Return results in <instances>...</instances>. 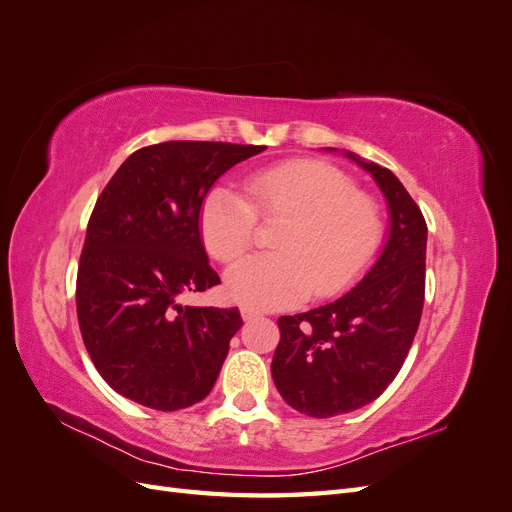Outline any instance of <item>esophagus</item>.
<instances>
[{"mask_svg": "<svg viewBox=\"0 0 512 512\" xmlns=\"http://www.w3.org/2000/svg\"><path fill=\"white\" fill-rule=\"evenodd\" d=\"M241 316H243V320H254L256 316H260V312H258V309H252V307L243 305L241 307Z\"/></svg>", "mask_w": 512, "mask_h": 512, "instance_id": "1", "label": "esophagus"}]
</instances>
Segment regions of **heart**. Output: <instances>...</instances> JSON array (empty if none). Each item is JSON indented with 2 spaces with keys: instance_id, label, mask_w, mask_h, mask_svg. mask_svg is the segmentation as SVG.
<instances>
[{
  "instance_id": "1",
  "label": "heart",
  "mask_w": 512,
  "mask_h": 512,
  "mask_svg": "<svg viewBox=\"0 0 512 512\" xmlns=\"http://www.w3.org/2000/svg\"><path fill=\"white\" fill-rule=\"evenodd\" d=\"M245 195L215 185L200 205V232L209 254L235 262L252 247L255 215L282 220L277 252L247 258L226 275L235 301L277 309L316 297H331L352 284L376 258L384 239L378 203L352 190V181L324 162L294 160L245 179Z\"/></svg>"
}]
</instances>
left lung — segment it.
Here are the masks:
<instances>
[{
  "label": "left lung",
  "mask_w": 512,
  "mask_h": 512,
  "mask_svg": "<svg viewBox=\"0 0 512 512\" xmlns=\"http://www.w3.org/2000/svg\"><path fill=\"white\" fill-rule=\"evenodd\" d=\"M344 156L374 177L391 226L376 265L344 297L277 320L273 382L290 408L314 418L359 410L384 393L406 361L425 301L421 209L389 168Z\"/></svg>",
  "instance_id": "8db88e82"
}]
</instances>
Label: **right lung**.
Here are the masks:
<instances>
[{"mask_svg": "<svg viewBox=\"0 0 512 512\" xmlns=\"http://www.w3.org/2000/svg\"><path fill=\"white\" fill-rule=\"evenodd\" d=\"M265 149L149 145L98 196L76 275V314L91 361L119 395L173 412L211 393L241 314L179 299L220 284L200 239L203 198L228 168Z\"/></svg>", "mask_w": 512, "mask_h": 512, "instance_id": "add662e5", "label": "right lung"}]
</instances>
